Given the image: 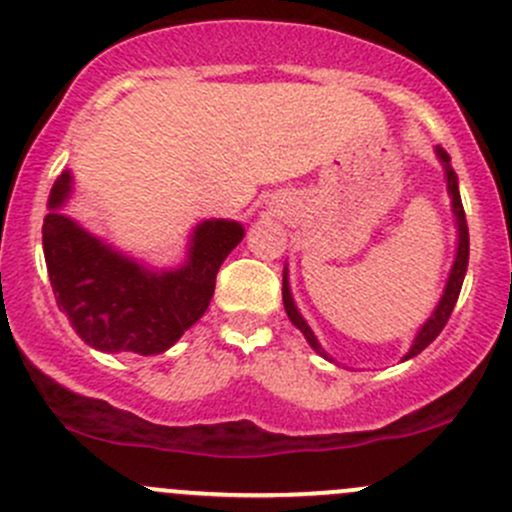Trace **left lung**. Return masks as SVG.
I'll use <instances>...</instances> for the list:
<instances>
[{
	"instance_id": "1",
	"label": "left lung",
	"mask_w": 512,
	"mask_h": 512,
	"mask_svg": "<svg viewBox=\"0 0 512 512\" xmlns=\"http://www.w3.org/2000/svg\"><path fill=\"white\" fill-rule=\"evenodd\" d=\"M436 156H438V160H441V163H443V168H446L448 195H451V208H453V215H456V227H458L456 260H453L451 275H448L446 289H443V297H441V302H438L436 312H433L431 317H428V322L423 324L421 329H418L414 344H411L409 354H406L404 359H411V356L421 354L423 349H426L428 344H431L433 339H436L438 334L443 332V327H446V322H448V317H451L453 307H456L458 294H461V287H463V277H466V270H468V250H471V245H468V223H466V213H463L461 193H458V175H456V170L451 168V156H448V153L443 151L441 146H436ZM282 302H285V312H287L289 322H292L294 327H297L299 332L304 334V339H307V342H309V347H312L317 354H322L324 359L334 361L332 356L324 352L322 344L317 342V337H314V332H312V329H309V324L304 322V317H302V314H299L297 304H294V299H292V292H289L287 267H285V275H282Z\"/></svg>"
}]
</instances>
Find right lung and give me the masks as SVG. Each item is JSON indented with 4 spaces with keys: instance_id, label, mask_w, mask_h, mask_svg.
Wrapping results in <instances>:
<instances>
[{
    "instance_id": "right-lung-1",
    "label": "right lung",
    "mask_w": 512,
    "mask_h": 512,
    "mask_svg": "<svg viewBox=\"0 0 512 512\" xmlns=\"http://www.w3.org/2000/svg\"><path fill=\"white\" fill-rule=\"evenodd\" d=\"M71 193L64 170L49 195L44 218L46 270L56 304L71 327L98 352L160 354L208 309L225 257L245 237L235 220H205L190 237L178 270H148L61 215Z\"/></svg>"
}]
</instances>
